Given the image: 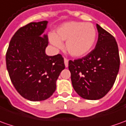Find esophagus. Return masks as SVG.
Masks as SVG:
<instances>
[{"label":"esophagus","mask_w":126,"mask_h":126,"mask_svg":"<svg viewBox=\"0 0 126 126\" xmlns=\"http://www.w3.org/2000/svg\"><path fill=\"white\" fill-rule=\"evenodd\" d=\"M64 63H65V67H68V59L66 58H64Z\"/></svg>","instance_id":"obj_1"}]
</instances>
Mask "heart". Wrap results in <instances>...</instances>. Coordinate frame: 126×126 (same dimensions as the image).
<instances>
[{"label":"heart","instance_id":"1","mask_svg":"<svg viewBox=\"0 0 126 126\" xmlns=\"http://www.w3.org/2000/svg\"><path fill=\"white\" fill-rule=\"evenodd\" d=\"M96 36V29L92 23L72 21L59 27L56 34H50L49 40L57 47H61L62 42L66 41L65 48L70 55L81 57L91 50Z\"/></svg>","mask_w":126,"mask_h":126}]
</instances>
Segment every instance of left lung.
I'll list each match as a JSON object with an SVG mask.
<instances>
[{"label": "left lung", "instance_id": "obj_1", "mask_svg": "<svg viewBox=\"0 0 126 126\" xmlns=\"http://www.w3.org/2000/svg\"><path fill=\"white\" fill-rule=\"evenodd\" d=\"M95 48L81 59L69 61V70L74 90L82 98L96 100L113 86L119 70L120 58L117 41L98 24Z\"/></svg>", "mask_w": 126, "mask_h": 126}]
</instances>
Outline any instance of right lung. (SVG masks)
Returning <instances> with one entry per match:
<instances>
[{"label": "right lung", "instance_id": "add662e5", "mask_svg": "<svg viewBox=\"0 0 126 126\" xmlns=\"http://www.w3.org/2000/svg\"><path fill=\"white\" fill-rule=\"evenodd\" d=\"M47 21L30 23L19 28L9 42L6 65L11 81L25 99L38 101L48 99L56 90V81L65 69L61 54L49 56L43 33Z\"/></svg>", "mask_w": 126, "mask_h": 126}]
</instances>
